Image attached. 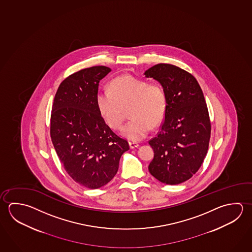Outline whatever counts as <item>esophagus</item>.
Wrapping results in <instances>:
<instances>
[{
	"label": "esophagus",
	"instance_id": "esophagus-1",
	"mask_svg": "<svg viewBox=\"0 0 252 252\" xmlns=\"http://www.w3.org/2000/svg\"><path fill=\"white\" fill-rule=\"evenodd\" d=\"M129 147L130 149H135L137 147H139V144L136 142H132V141H129Z\"/></svg>",
	"mask_w": 252,
	"mask_h": 252
}]
</instances>
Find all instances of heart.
Instances as JSON below:
<instances>
[{"label": "heart", "instance_id": "heart-1", "mask_svg": "<svg viewBox=\"0 0 252 252\" xmlns=\"http://www.w3.org/2000/svg\"><path fill=\"white\" fill-rule=\"evenodd\" d=\"M96 105L108 126L119 129L124 120L125 109L132 120L125 125L121 134L128 140L144 139L150 127L163 122L167 111V95L163 86L137 79L129 74L111 80L109 89L99 90Z\"/></svg>", "mask_w": 252, "mask_h": 252}]
</instances>
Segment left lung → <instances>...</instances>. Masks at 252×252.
Listing matches in <instances>:
<instances>
[{
    "label": "left lung",
    "mask_w": 252,
    "mask_h": 252,
    "mask_svg": "<svg viewBox=\"0 0 252 252\" xmlns=\"http://www.w3.org/2000/svg\"><path fill=\"white\" fill-rule=\"evenodd\" d=\"M145 75L159 81L167 95L163 123L149 141L154 150L149 171L163 183L180 184L198 171L207 154L212 127L206 102L197 80L180 67L158 63Z\"/></svg>",
    "instance_id": "left-lung-1"
}]
</instances>
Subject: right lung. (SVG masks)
<instances>
[{
    "label": "right lung",
    "instance_id": "1",
    "mask_svg": "<svg viewBox=\"0 0 252 252\" xmlns=\"http://www.w3.org/2000/svg\"><path fill=\"white\" fill-rule=\"evenodd\" d=\"M109 67L82 69L62 81L54 98L50 136L69 176L80 185L95 189L113 179L127 141L109 127L98 111L100 80Z\"/></svg>",
    "mask_w": 252,
    "mask_h": 252
}]
</instances>
